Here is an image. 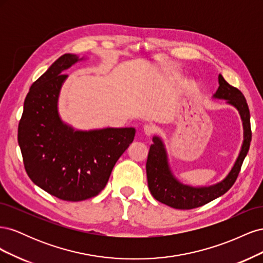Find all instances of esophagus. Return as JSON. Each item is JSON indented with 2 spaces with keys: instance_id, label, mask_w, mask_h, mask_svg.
I'll return each mask as SVG.
<instances>
[{
  "instance_id": "esophagus-1",
  "label": "esophagus",
  "mask_w": 263,
  "mask_h": 263,
  "mask_svg": "<svg viewBox=\"0 0 263 263\" xmlns=\"http://www.w3.org/2000/svg\"><path fill=\"white\" fill-rule=\"evenodd\" d=\"M144 133L147 135V136H153V135L156 133V127L154 125H145L144 126Z\"/></svg>"
}]
</instances>
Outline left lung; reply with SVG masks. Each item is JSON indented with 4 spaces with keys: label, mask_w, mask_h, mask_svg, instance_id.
<instances>
[{
    "label": "left lung",
    "mask_w": 263,
    "mask_h": 263,
    "mask_svg": "<svg viewBox=\"0 0 263 263\" xmlns=\"http://www.w3.org/2000/svg\"><path fill=\"white\" fill-rule=\"evenodd\" d=\"M219 86L214 98L226 100L228 104L235 106L242 119L243 142L232 171L221 182L211 186L193 187L182 184L173 177L166 159V153L162 140L154 137L150 146L146 163L148 187L157 201L177 210H192L212 202L224 195L234 185L240 172L242 162L248 154L251 142L250 112L243 94L237 87L230 85L221 74L218 76Z\"/></svg>",
    "instance_id": "8db88e82"
}]
</instances>
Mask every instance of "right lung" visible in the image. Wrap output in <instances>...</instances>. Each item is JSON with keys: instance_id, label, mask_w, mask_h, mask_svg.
<instances>
[{"instance_id": "add662e5", "label": "right lung", "mask_w": 263, "mask_h": 263, "mask_svg": "<svg viewBox=\"0 0 263 263\" xmlns=\"http://www.w3.org/2000/svg\"><path fill=\"white\" fill-rule=\"evenodd\" d=\"M65 53L31 84L18 124V145L30 180L63 201L97 196L116 161L135 137V128L74 130L58 114V98L67 74L79 61Z\"/></svg>"}]
</instances>
